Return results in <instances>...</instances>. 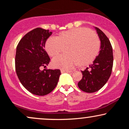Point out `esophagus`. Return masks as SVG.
<instances>
[{"label":"esophagus","mask_w":129,"mask_h":129,"mask_svg":"<svg viewBox=\"0 0 129 129\" xmlns=\"http://www.w3.org/2000/svg\"><path fill=\"white\" fill-rule=\"evenodd\" d=\"M60 72H61V73H70V72H72L70 70H60Z\"/></svg>","instance_id":"esophagus-1"}]
</instances>
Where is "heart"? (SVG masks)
<instances>
[{
  "mask_svg": "<svg viewBox=\"0 0 129 129\" xmlns=\"http://www.w3.org/2000/svg\"><path fill=\"white\" fill-rule=\"evenodd\" d=\"M48 56L54 57L65 48L66 55L56 57L52 66L56 69H69L78 64L89 65L94 61L100 50V41L96 34L86 28H76L59 33L55 39L48 38L45 43Z\"/></svg>",
  "mask_w": 129,
  "mask_h": 129,
  "instance_id": "b5f03b06",
  "label": "heart"
}]
</instances>
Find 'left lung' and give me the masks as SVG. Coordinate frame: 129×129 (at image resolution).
<instances>
[{"label":"left lung","mask_w":129,"mask_h":129,"mask_svg":"<svg viewBox=\"0 0 129 129\" xmlns=\"http://www.w3.org/2000/svg\"><path fill=\"white\" fill-rule=\"evenodd\" d=\"M95 29L101 41V50L92 64L81 71L82 78L78 84L80 89L87 93L100 90L109 80L113 67V50L110 41L100 29Z\"/></svg>","instance_id":"obj_1"}]
</instances>
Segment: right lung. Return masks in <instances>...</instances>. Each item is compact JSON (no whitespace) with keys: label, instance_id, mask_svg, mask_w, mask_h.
Masks as SVG:
<instances>
[{"label":"right lung","instance_id":"right-lung-1","mask_svg":"<svg viewBox=\"0 0 129 129\" xmlns=\"http://www.w3.org/2000/svg\"><path fill=\"white\" fill-rule=\"evenodd\" d=\"M51 34L48 29L36 28L26 33L16 48V74L22 85L36 95L44 96L51 92L60 75L59 69L41 70L50 61L44 45Z\"/></svg>","mask_w":129,"mask_h":129}]
</instances>
